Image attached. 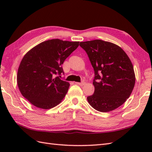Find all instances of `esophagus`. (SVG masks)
<instances>
[{
    "mask_svg": "<svg viewBox=\"0 0 152 152\" xmlns=\"http://www.w3.org/2000/svg\"><path fill=\"white\" fill-rule=\"evenodd\" d=\"M76 83L77 85H79V86H83V85L85 84V82H81V83L76 82Z\"/></svg>",
    "mask_w": 152,
    "mask_h": 152,
    "instance_id": "1",
    "label": "esophagus"
}]
</instances>
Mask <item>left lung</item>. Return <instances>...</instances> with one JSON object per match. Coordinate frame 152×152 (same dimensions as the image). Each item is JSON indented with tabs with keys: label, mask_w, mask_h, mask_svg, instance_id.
<instances>
[{
	"label": "left lung",
	"mask_w": 152,
	"mask_h": 152,
	"mask_svg": "<svg viewBox=\"0 0 152 152\" xmlns=\"http://www.w3.org/2000/svg\"><path fill=\"white\" fill-rule=\"evenodd\" d=\"M94 70V92L87 101L96 110L109 112L121 106L132 94L135 75L131 60L114 43L100 39L80 42Z\"/></svg>",
	"instance_id": "left-lung-1"
}]
</instances>
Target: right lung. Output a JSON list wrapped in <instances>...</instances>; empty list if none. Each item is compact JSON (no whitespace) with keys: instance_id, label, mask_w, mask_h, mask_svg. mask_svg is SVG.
Segmentation results:
<instances>
[{"instance_id":"1","label":"right lung","mask_w":152,"mask_h":152,"mask_svg":"<svg viewBox=\"0 0 152 152\" xmlns=\"http://www.w3.org/2000/svg\"><path fill=\"white\" fill-rule=\"evenodd\" d=\"M79 43L54 39L42 42L24 55L17 71V85L34 106L51 109L64 98L70 84L61 76H55L63 73L62 64Z\"/></svg>"}]
</instances>
